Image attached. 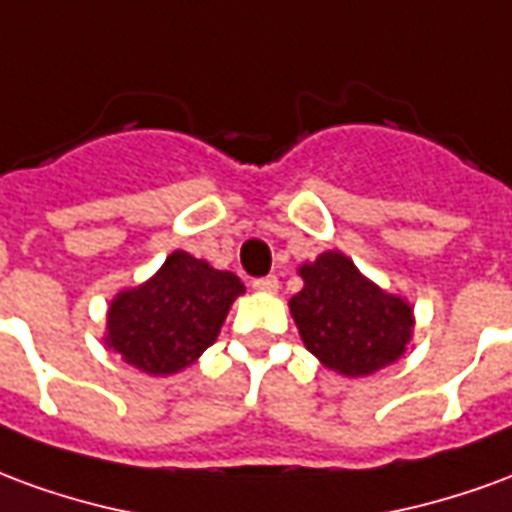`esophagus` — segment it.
<instances>
[{
    "mask_svg": "<svg viewBox=\"0 0 512 512\" xmlns=\"http://www.w3.org/2000/svg\"><path fill=\"white\" fill-rule=\"evenodd\" d=\"M252 288H255L257 293H277V290H279V279L277 277L255 279V282H252Z\"/></svg>",
    "mask_w": 512,
    "mask_h": 512,
    "instance_id": "esophagus-1",
    "label": "esophagus"
}]
</instances>
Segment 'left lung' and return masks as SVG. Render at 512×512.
<instances>
[{"label": "left lung", "mask_w": 512, "mask_h": 512, "mask_svg": "<svg viewBox=\"0 0 512 512\" xmlns=\"http://www.w3.org/2000/svg\"><path fill=\"white\" fill-rule=\"evenodd\" d=\"M304 288L290 299L301 343L323 367L348 378L395 365L414 337V307L367 279L343 252L329 249L299 266Z\"/></svg>", "instance_id": "8db88e82"}]
</instances>
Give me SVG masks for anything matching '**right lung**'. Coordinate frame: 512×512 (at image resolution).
<instances>
[{"instance_id": "add662e5", "label": "right lung", "mask_w": 512, "mask_h": 512, "mask_svg": "<svg viewBox=\"0 0 512 512\" xmlns=\"http://www.w3.org/2000/svg\"><path fill=\"white\" fill-rule=\"evenodd\" d=\"M244 293L233 271L175 249L153 277L109 301L104 345L147 376H172L216 343L233 301Z\"/></svg>"}]
</instances>
